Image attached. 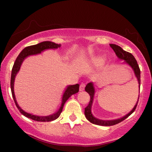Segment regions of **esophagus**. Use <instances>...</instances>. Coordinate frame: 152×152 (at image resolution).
I'll return each instance as SVG.
<instances>
[{
    "label": "esophagus",
    "instance_id": "obj_1",
    "mask_svg": "<svg viewBox=\"0 0 152 152\" xmlns=\"http://www.w3.org/2000/svg\"><path fill=\"white\" fill-rule=\"evenodd\" d=\"M84 88H85V84L83 83H81V84H80V87H79V90L82 91L84 90Z\"/></svg>",
    "mask_w": 152,
    "mask_h": 152
}]
</instances>
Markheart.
<instances>
[{"instance_id": "heart-1", "label": "heart", "mask_w": 152, "mask_h": 152, "mask_svg": "<svg viewBox=\"0 0 152 152\" xmlns=\"http://www.w3.org/2000/svg\"><path fill=\"white\" fill-rule=\"evenodd\" d=\"M104 61H105V57L104 56L96 55L92 56L87 58L84 61V64L87 66H99L103 65Z\"/></svg>"}]
</instances>
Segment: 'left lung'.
Here are the masks:
<instances>
[{
	"instance_id": "1",
	"label": "left lung",
	"mask_w": 152,
	"mask_h": 152,
	"mask_svg": "<svg viewBox=\"0 0 152 152\" xmlns=\"http://www.w3.org/2000/svg\"><path fill=\"white\" fill-rule=\"evenodd\" d=\"M110 46L114 50V51L115 52V53L117 56L118 58L121 59V60H124V62L132 68L134 73V75H135V76L137 78L138 83H139V90H140V69H139L137 60L134 58V56L132 53H129V52L125 51L124 50L122 49L121 47L116 44H110ZM85 91H86L87 93H88L91 98L89 104L85 108V116H86V118L91 123L94 124L99 125V126H113V125L117 124L120 123V122L124 121V119H126L128 116H129L134 112V110L136 109V107H137L138 104V101H139V98H138L137 104L134 106V107L132 109V111L129 113L125 115V116H124L123 117L116 118V119H104V118H100V116H99L97 112L94 109V101L96 92L95 83H94V82L91 81L88 83H87L86 87H85Z\"/></svg>"
}]
</instances>
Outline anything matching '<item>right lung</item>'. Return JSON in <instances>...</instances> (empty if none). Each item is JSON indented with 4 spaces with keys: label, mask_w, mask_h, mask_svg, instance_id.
Instances as JSON below:
<instances>
[{
    "label": "right lung",
    "mask_w": 152,
    "mask_h": 152,
    "mask_svg": "<svg viewBox=\"0 0 152 152\" xmlns=\"http://www.w3.org/2000/svg\"><path fill=\"white\" fill-rule=\"evenodd\" d=\"M61 45L57 44L51 41H43V42L39 43L36 45H33V46H27L24 49L19 53L18 56L15 59V61L13 64V69H12L11 72V78H10V88H11V93L12 96H13V100H14L15 105H16L17 108H18L19 111L23 115L26 116V117L31 118V119L34 120V121H51L53 120L56 119L57 118L59 117L61 113L62 112L63 107H64V104H65L66 101L69 99V97L71 96L73 94H75L78 93V90H79V84L76 83L75 85H69V86H66V88L64 90L63 95L61 98L60 102H59L56 108L53 109L47 115H38L32 114V113L27 112V111H24L19 106L18 104L17 103L16 99H15V96L14 94V81L15 78L16 76L17 73L18 72L20 69V66L24 59L28 57L29 56L32 55H36V54L41 53L43 50H48V49H56V48L61 47Z\"/></svg>",
    "instance_id": "1"
}]
</instances>
